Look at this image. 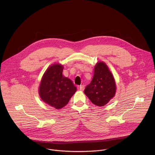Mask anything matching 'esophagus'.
I'll return each mask as SVG.
<instances>
[{
  "label": "esophagus",
  "mask_w": 155,
  "mask_h": 155,
  "mask_svg": "<svg viewBox=\"0 0 155 155\" xmlns=\"http://www.w3.org/2000/svg\"><path fill=\"white\" fill-rule=\"evenodd\" d=\"M78 90L80 91H83L84 89V85H80L78 86Z\"/></svg>",
  "instance_id": "obj_1"
}]
</instances>
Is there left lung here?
Returning <instances> with one entry per match:
<instances>
[{"mask_svg": "<svg viewBox=\"0 0 155 155\" xmlns=\"http://www.w3.org/2000/svg\"><path fill=\"white\" fill-rule=\"evenodd\" d=\"M116 93L114 76L104 62H98L94 67V76L87 85L84 93L96 105L102 107L112 99Z\"/></svg>", "mask_w": 155, "mask_h": 155, "instance_id": "1", "label": "left lung"}]
</instances>
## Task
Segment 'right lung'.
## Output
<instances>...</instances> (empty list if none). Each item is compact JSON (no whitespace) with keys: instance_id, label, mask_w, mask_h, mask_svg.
Masks as SVG:
<instances>
[{"instance_id":"add662e5","label":"right lung","mask_w":155,"mask_h":155,"mask_svg":"<svg viewBox=\"0 0 155 155\" xmlns=\"http://www.w3.org/2000/svg\"><path fill=\"white\" fill-rule=\"evenodd\" d=\"M63 69L60 64L51 65L44 74L39 86L41 100L56 109L67 105L77 91L72 81L62 75Z\"/></svg>"}]
</instances>
